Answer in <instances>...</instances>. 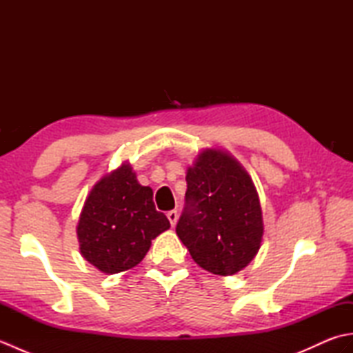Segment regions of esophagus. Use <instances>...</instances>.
I'll list each match as a JSON object with an SVG mask.
<instances>
[{"instance_id": "1", "label": "esophagus", "mask_w": 353, "mask_h": 353, "mask_svg": "<svg viewBox=\"0 0 353 353\" xmlns=\"http://www.w3.org/2000/svg\"><path fill=\"white\" fill-rule=\"evenodd\" d=\"M167 216H168V220H170V224L172 228L176 226L177 224V219H179V214H177V211H170V212H167Z\"/></svg>"}]
</instances>
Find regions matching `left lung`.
Segmentation results:
<instances>
[{
	"label": "left lung",
	"mask_w": 353,
	"mask_h": 353,
	"mask_svg": "<svg viewBox=\"0 0 353 353\" xmlns=\"http://www.w3.org/2000/svg\"><path fill=\"white\" fill-rule=\"evenodd\" d=\"M185 209L176 234L197 264L219 276L256 256L264 221L249 172L226 150L206 148L186 170Z\"/></svg>",
	"instance_id": "obj_1"
}]
</instances>
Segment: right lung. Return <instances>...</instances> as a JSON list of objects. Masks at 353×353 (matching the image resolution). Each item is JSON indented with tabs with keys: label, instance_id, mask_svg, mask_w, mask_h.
Returning a JSON list of instances; mask_svg holds the SVG:
<instances>
[{
	"label": "right lung",
	"instance_id": "add662e5",
	"mask_svg": "<svg viewBox=\"0 0 353 353\" xmlns=\"http://www.w3.org/2000/svg\"><path fill=\"white\" fill-rule=\"evenodd\" d=\"M168 229L167 216L156 211L152 188L142 186L124 162L88 194L77 224L80 253L103 273L125 272L138 265L153 239Z\"/></svg>",
	"mask_w": 353,
	"mask_h": 353
}]
</instances>
